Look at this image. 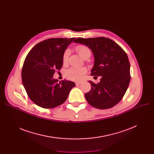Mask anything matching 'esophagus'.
Masks as SVG:
<instances>
[{
  "label": "esophagus",
  "instance_id": "esophagus-1",
  "mask_svg": "<svg viewBox=\"0 0 154 154\" xmlns=\"http://www.w3.org/2000/svg\"><path fill=\"white\" fill-rule=\"evenodd\" d=\"M82 84V82H75V85H80Z\"/></svg>",
  "mask_w": 154,
  "mask_h": 154
}]
</instances>
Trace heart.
I'll return each mask as SVG.
<instances>
[{"label": "heart", "mask_w": 154, "mask_h": 154, "mask_svg": "<svg viewBox=\"0 0 154 154\" xmlns=\"http://www.w3.org/2000/svg\"><path fill=\"white\" fill-rule=\"evenodd\" d=\"M75 51L78 54L84 59H87L90 57L91 55V51L87 46L84 45H79L75 48ZM69 51L66 50L64 52L62 57V60L66 63L69 57ZM87 70L85 68H77V67H71L66 71V77L71 80L74 81H79L82 79L83 75L85 74Z\"/></svg>", "instance_id": "1"}]
</instances>
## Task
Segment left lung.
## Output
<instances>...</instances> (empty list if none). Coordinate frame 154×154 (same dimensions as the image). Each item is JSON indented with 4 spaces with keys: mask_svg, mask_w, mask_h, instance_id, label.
<instances>
[{
    "mask_svg": "<svg viewBox=\"0 0 154 154\" xmlns=\"http://www.w3.org/2000/svg\"><path fill=\"white\" fill-rule=\"evenodd\" d=\"M74 42L91 48L95 58L91 75L102 76L97 84L89 81L91 90L85 94L87 102L99 109L115 106L122 99L130 83V62L127 54L116 42L106 37L77 38Z\"/></svg>",
    "mask_w": 154,
    "mask_h": 154,
    "instance_id": "1",
    "label": "left lung"
}]
</instances>
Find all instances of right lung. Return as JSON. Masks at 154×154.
<instances>
[{
  "label": "right lung",
  "instance_id": "obj_1",
  "mask_svg": "<svg viewBox=\"0 0 154 154\" xmlns=\"http://www.w3.org/2000/svg\"><path fill=\"white\" fill-rule=\"evenodd\" d=\"M75 38H52L36 44L27 54L22 69V80L30 100L38 106L52 109L67 100L75 83L53 79L63 66L62 57Z\"/></svg>",
  "mask_w": 154,
  "mask_h": 154
}]
</instances>
